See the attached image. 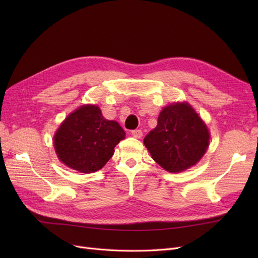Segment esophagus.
<instances>
[{
  "instance_id": "34e87169",
  "label": "esophagus",
  "mask_w": 258,
  "mask_h": 258,
  "mask_svg": "<svg viewBox=\"0 0 258 258\" xmlns=\"http://www.w3.org/2000/svg\"><path fill=\"white\" fill-rule=\"evenodd\" d=\"M131 135H132V137H135V138H137V139H140V138H142V136H143V134H142V131L140 130V129H136V130H132L131 131Z\"/></svg>"
}]
</instances>
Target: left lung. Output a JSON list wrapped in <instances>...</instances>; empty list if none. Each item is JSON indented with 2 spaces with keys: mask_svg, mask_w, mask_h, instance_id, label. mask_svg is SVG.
Returning a JSON list of instances; mask_svg holds the SVG:
<instances>
[{
  "mask_svg": "<svg viewBox=\"0 0 258 258\" xmlns=\"http://www.w3.org/2000/svg\"><path fill=\"white\" fill-rule=\"evenodd\" d=\"M210 135L188 103H175L160 112L157 126L144 138L153 159L169 172L196 165L206 153Z\"/></svg>",
  "mask_w": 258,
  "mask_h": 258,
  "instance_id": "8db88e82",
  "label": "left lung"
}]
</instances>
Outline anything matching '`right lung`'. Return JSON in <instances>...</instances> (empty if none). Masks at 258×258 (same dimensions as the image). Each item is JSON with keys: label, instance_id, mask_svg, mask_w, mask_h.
Returning <instances> with one entry per match:
<instances>
[{"label": "right lung", "instance_id": "1", "mask_svg": "<svg viewBox=\"0 0 258 258\" xmlns=\"http://www.w3.org/2000/svg\"><path fill=\"white\" fill-rule=\"evenodd\" d=\"M118 122L107 120L99 106L84 105L70 114L54 135V150L68 167L83 173L100 170L124 139Z\"/></svg>", "mask_w": 258, "mask_h": 258}]
</instances>
